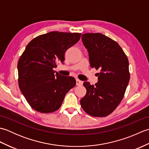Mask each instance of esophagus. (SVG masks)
I'll list each match as a JSON object with an SVG mask.
<instances>
[{
  "instance_id": "1",
  "label": "esophagus",
  "mask_w": 149,
  "mask_h": 149,
  "mask_svg": "<svg viewBox=\"0 0 149 149\" xmlns=\"http://www.w3.org/2000/svg\"><path fill=\"white\" fill-rule=\"evenodd\" d=\"M76 84L77 85V86H80V85H82L83 84V81L78 79H76Z\"/></svg>"
}]
</instances>
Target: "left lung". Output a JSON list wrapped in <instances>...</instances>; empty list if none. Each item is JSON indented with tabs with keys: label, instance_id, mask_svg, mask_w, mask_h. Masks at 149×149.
<instances>
[{
	"label": "left lung",
	"instance_id": "left-lung-1",
	"mask_svg": "<svg viewBox=\"0 0 149 149\" xmlns=\"http://www.w3.org/2000/svg\"><path fill=\"white\" fill-rule=\"evenodd\" d=\"M82 42L88 50L90 66L100 69L98 83L84 82L86 94L80 103L88 115L106 116L121 102L130 79L129 61L115 41L101 33H86Z\"/></svg>",
	"mask_w": 149,
	"mask_h": 149
}]
</instances>
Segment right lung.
<instances>
[{
    "label": "right lung",
    "instance_id": "obj_1",
    "mask_svg": "<svg viewBox=\"0 0 149 149\" xmlns=\"http://www.w3.org/2000/svg\"><path fill=\"white\" fill-rule=\"evenodd\" d=\"M81 33L52 31L36 37L27 44L18 62V85L31 107L49 113L58 110L68 91L75 86L70 76L54 70L63 63L65 53L78 42Z\"/></svg>",
    "mask_w": 149,
    "mask_h": 149
}]
</instances>
